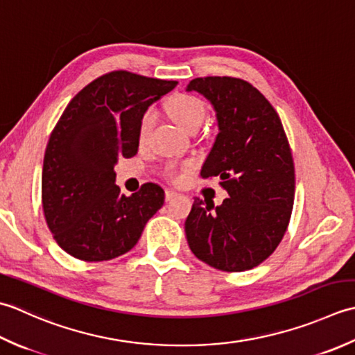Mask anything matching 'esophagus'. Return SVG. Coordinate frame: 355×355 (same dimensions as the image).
<instances>
[{
	"label": "esophagus",
	"instance_id": "34e87169",
	"mask_svg": "<svg viewBox=\"0 0 355 355\" xmlns=\"http://www.w3.org/2000/svg\"><path fill=\"white\" fill-rule=\"evenodd\" d=\"M178 196H179V194H178L176 191L165 190V200H167V202H170V200H173V199H176Z\"/></svg>",
	"mask_w": 355,
	"mask_h": 355
}]
</instances>
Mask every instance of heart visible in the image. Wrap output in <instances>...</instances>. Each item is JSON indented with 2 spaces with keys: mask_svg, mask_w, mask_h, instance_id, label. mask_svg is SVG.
Here are the masks:
<instances>
[{
  "mask_svg": "<svg viewBox=\"0 0 355 355\" xmlns=\"http://www.w3.org/2000/svg\"><path fill=\"white\" fill-rule=\"evenodd\" d=\"M167 112L170 118L176 122V124L184 128L185 132H196L200 125L204 124L207 108L204 101L194 95H187V93H179V95L173 96L167 103ZM156 121V114L153 110H147L142 114L141 122H139V132H137V137H139V142H146L147 137L151 132V127H153ZM193 168V162H185L182 165L176 164H168L167 167L164 168V175L173 179V180H180L184 176V173Z\"/></svg>",
  "mask_w": 355,
  "mask_h": 355,
  "instance_id": "b5f03b06",
  "label": "heart"
}]
</instances>
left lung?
I'll use <instances>...</instances> for the list:
<instances>
[{
  "label": "left lung",
  "mask_w": 355,
  "mask_h": 355,
  "mask_svg": "<svg viewBox=\"0 0 355 355\" xmlns=\"http://www.w3.org/2000/svg\"><path fill=\"white\" fill-rule=\"evenodd\" d=\"M187 90L205 96L218 118L219 133L200 176L219 178L230 196L216 208L194 199L185 220L188 245L216 270H251L272 254L291 219L295 179L284 125L268 99L243 79L196 78Z\"/></svg>",
  "instance_id": "8db88e82"
}]
</instances>
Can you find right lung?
<instances>
[{"label": "right lung", "instance_id": "add662e5", "mask_svg": "<svg viewBox=\"0 0 355 355\" xmlns=\"http://www.w3.org/2000/svg\"><path fill=\"white\" fill-rule=\"evenodd\" d=\"M178 81L114 70L70 101L55 125L42 164V209L60 247L84 262L125 254L164 205V190L147 182L132 196L114 184L118 157L139 147L147 108Z\"/></svg>", "mask_w": 355, "mask_h": 355}]
</instances>
